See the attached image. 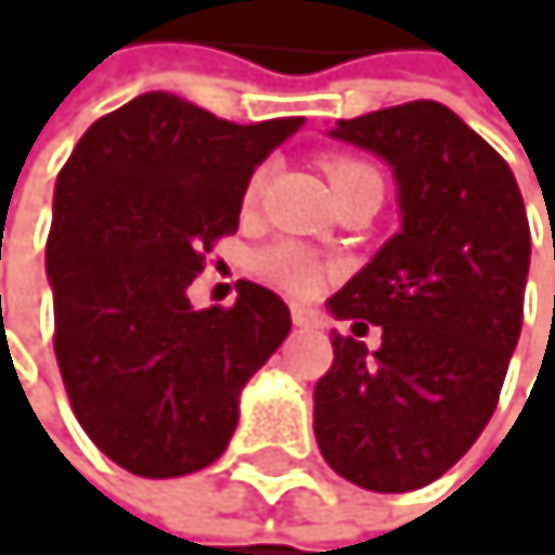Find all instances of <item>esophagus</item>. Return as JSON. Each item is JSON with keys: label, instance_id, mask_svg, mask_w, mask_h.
Segmentation results:
<instances>
[{"label": "esophagus", "instance_id": "obj_1", "mask_svg": "<svg viewBox=\"0 0 555 555\" xmlns=\"http://www.w3.org/2000/svg\"><path fill=\"white\" fill-rule=\"evenodd\" d=\"M293 323L299 330H315L319 326V315L312 309H306V306H293Z\"/></svg>", "mask_w": 555, "mask_h": 555}]
</instances>
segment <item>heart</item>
I'll list each match as a JSON object with an SVG mask.
<instances>
[{
	"instance_id": "heart-1",
	"label": "heart",
	"mask_w": 555,
	"mask_h": 555,
	"mask_svg": "<svg viewBox=\"0 0 555 555\" xmlns=\"http://www.w3.org/2000/svg\"><path fill=\"white\" fill-rule=\"evenodd\" d=\"M362 172H373L370 166H362V163H352V159H336L330 163V182L333 189H339L343 182L362 176ZM262 182H266V166L253 172L249 185H246V199H256L262 193ZM259 269L266 280H272L275 286H283L296 296H309L319 289V283H323V266H319V259L296 246V243H280V246H272L259 256Z\"/></svg>"
}]
</instances>
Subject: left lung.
I'll list each match as a JSON object with an SVG mask.
<instances>
[{
    "label": "left lung",
    "mask_w": 555,
    "mask_h": 555,
    "mask_svg": "<svg viewBox=\"0 0 555 555\" xmlns=\"http://www.w3.org/2000/svg\"><path fill=\"white\" fill-rule=\"evenodd\" d=\"M330 139L392 169L399 232L326 302L384 343L333 336L312 429L343 479L410 493L456 466L496 410L522 326L526 206L503 156L439 102L339 119Z\"/></svg>",
    "instance_id": "1"
}]
</instances>
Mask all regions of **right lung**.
<instances>
[{
	"label": "right lung",
	"instance_id": "1",
	"mask_svg": "<svg viewBox=\"0 0 555 555\" xmlns=\"http://www.w3.org/2000/svg\"><path fill=\"white\" fill-rule=\"evenodd\" d=\"M306 119L236 126L172 92L95 119L52 196L46 272L73 413L116 466L172 479L216 463L240 396L293 330L286 302L236 283L229 309L189 286L240 229L246 185Z\"/></svg>",
	"mask_w": 555,
	"mask_h": 555
}]
</instances>
